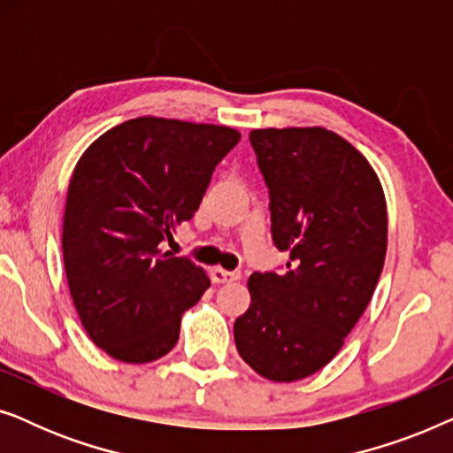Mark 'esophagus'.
<instances>
[{
    "instance_id": "esophagus-1",
    "label": "esophagus",
    "mask_w": 453,
    "mask_h": 453,
    "mask_svg": "<svg viewBox=\"0 0 453 453\" xmlns=\"http://www.w3.org/2000/svg\"><path fill=\"white\" fill-rule=\"evenodd\" d=\"M241 278V272L239 270H222V268H214L212 270V280L216 284L220 282H234Z\"/></svg>"
}]
</instances>
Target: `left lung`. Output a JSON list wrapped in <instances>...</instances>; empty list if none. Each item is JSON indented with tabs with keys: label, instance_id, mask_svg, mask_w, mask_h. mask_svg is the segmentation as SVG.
I'll use <instances>...</instances> for the list:
<instances>
[{
	"label": "left lung",
	"instance_id": "8db88e82",
	"mask_svg": "<svg viewBox=\"0 0 453 453\" xmlns=\"http://www.w3.org/2000/svg\"><path fill=\"white\" fill-rule=\"evenodd\" d=\"M282 272H253L234 344L253 371L296 381L326 367L367 309L388 247L386 197L367 158L324 127L253 129Z\"/></svg>",
	"mask_w": 453,
	"mask_h": 453
}]
</instances>
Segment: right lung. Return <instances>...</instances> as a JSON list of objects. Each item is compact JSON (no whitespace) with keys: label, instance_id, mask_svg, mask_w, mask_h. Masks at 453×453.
<instances>
[{"label":"right lung","instance_id":"add662e5","mask_svg":"<svg viewBox=\"0 0 453 453\" xmlns=\"http://www.w3.org/2000/svg\"><path fill=\"white\" fill-rule=\"evenodd\" d=\"M239 140L225 126L138 117L78 160L61 247L84 330L109 357L150 363L177 344L183 313L210 278L158 245L191 220L216 165Z\"/></svg>","mask_w":453,"mask_h":453}]
</instances>
